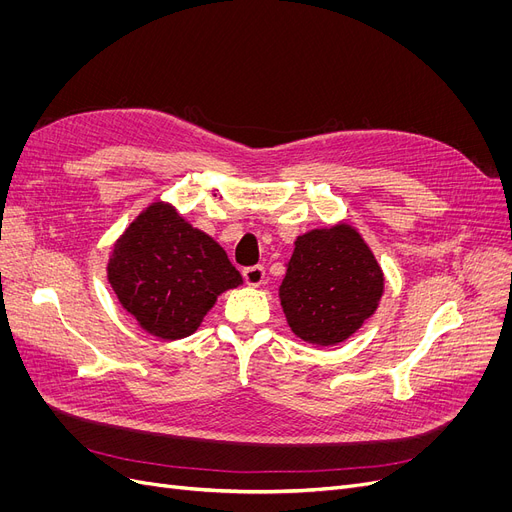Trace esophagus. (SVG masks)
I'll return each instance as SVG.
<instances>
[{"label": "esophagus", "instance_id": "esophagus-1", "mask_svg": "<svg viewBox=\"0 0 512 512\" xmlns=\"http://www.w3.org/2000/svg\"><path fill=\"white\" fill-rule=\"evenodd\" d=\"M242 276H245V282L253 288L261 286L263 280H265V267L263 265H253V267H247L245 272H242Z\"/></svg>", "mask_w": 512, "mask_h": 512}]
</instances>
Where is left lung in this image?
<instances>
[{
    "mask_svg": "<svg viewBox=\"0 0 512 512\" xmlns=\"http://www.w3.org/2000/svg\"><path fill=\"white\" fill-rule=\"evenodd\" d=\"M384 274L361 234L348 224L311 230L294 242L280 286L290 330L315 346L353 336L380 305Z\"/></svg>",
    "mask_w": 512,
    "mask_h": 512,
    "instance_id": "obj_1",
    "label": "left lung"
}]
</instances>
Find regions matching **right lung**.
I'll list each match as a JSON object with an SVG mask.
<instances>
[{"mask_svg":"<svg viewBox=\"0 0 512 512\" xmlns=\"http://www.w3.org/2000/svg\"><path fill=\"white\" fill-rule=\"evenodd\" d=\"M120 305L161 340L191 336L222 292L242 284L226 251L164 201L151 203L107 261Z\"/></svg>","mask_w":512,"mask_h":512,"instance_id":"right-lung-1","label":"right lung"}]
</instances>
